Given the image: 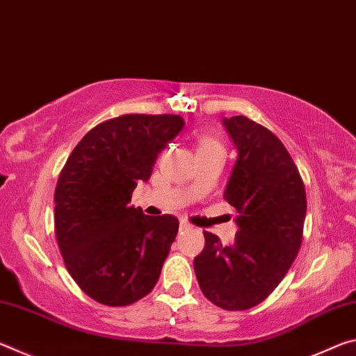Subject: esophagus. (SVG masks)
I'll return each instance as SVG.
<instances>
[{"instance_id": "esophagus-1", "label": "esophagus", "mask_w": 356, "mask_h": 356, "mask_svg": "<svg viewBox=\"0 0 356 356\" xmlns=\"http://www.w3.org/2000/svg\"><path fill=\"white\" fill-rule=\"evenodd\" d=\"M179 229H180V231H188V229H190V225H188V222H185V221H180Z\"/></svg>"}]
</instances>
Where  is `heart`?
I'll return each instance as SVG.
<instances>
[{
	"instance_id": "b5f03b06",
	"label": "heart",
	"mask_w": 356,
	"mask_h": 356,
	"mask_svg": "<svg viewBox=\"0 0 356 356\" xmlns=\"http://www.w3.org/2000/svg\"><path fill=\"white\" fill-rule=\"evenodd\" d=\"M215 149H222L221 143L215 138L209 136V135H197L196 136V152H209V150H215Z\"/></svg>"
}]
</instances>
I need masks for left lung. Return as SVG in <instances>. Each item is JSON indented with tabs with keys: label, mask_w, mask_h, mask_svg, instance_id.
<instances>
[{
	"label": "left lung",
	"mask_w": 356,
	"mask_h": 356,
	"mask_svg": "<svg viewBox=\"0 0 356 356\" xmlns=\"http://www.w3.org/2000/svg\"><path fill=\"white\" fill-rule=\"evenodd\" d=\"M237 147L225 200L238 231L225 246L212 232L195 257L202 293L226 311L250 309L272 293L298 254L306 216L303 180L280 138L246 116L222 119Z\"/></svg>",
	"instance_id": "8db88e82"
}]
</instances>
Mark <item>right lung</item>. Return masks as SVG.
Returning a JSON list of instances; mask_svg holds the SVG:
<instances>
[{
  "label": "right lung",
  "instance_id": "obj_1",
  "mask_svg": "<svg viewBox=\"0 0 356 356\" xmlns=\"http://www.w3.org/2000/svg\"><path fill=\"white\" fill-rule=\"evenodd\" d=\"M184 124L177 114H124L105 120L83 136L59 174V251L81 291L102 305L135 303L160 278L179 220L144 215L129 202Z\"/></svg>",
  "mask_w": 356,
  "mask_h": 356
}]
</instances>
